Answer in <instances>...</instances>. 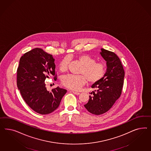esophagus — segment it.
<instances>
[{
    "mask_svg": "<svg viewBox=\"0 0 151 151\" xmlns=\"http://www.w3.org/2000/svg\"><path fill=\"white\" fill-rule=\"evenodd\" d=\"M72 92L74 93V94H75V95H78L80 93V92H76V91H72Z\"/></svg>",
    "mask_w": 151,
    "mask_h": 151,
    "instance_id": "obj_1",
    "label": "esophagus"
}]
</instances>
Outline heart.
<instances>
[{
  "mask_svg": "<svg viewBox=\"0 0 151 151\" xmlns=\"http://www.w3.org/2000/svg\"><path fill=\"white\" fill-rule=\"evenodd\" d=\"M77 59L81 63L82 67L80 73L82 75H67L61 79L64 86L73 90H78L86 82L91 83L99 82L104 78L106 73L105 65L101 62H96L91 56L82 54L77 57ZM69 59L65 58L60 62L59 69L62 73L66 72L68 69Z\"/></svg>",
  "mask_w": 151,
  "mask_h": 151,
  "instance_id": "1",
  "label": "heart"
}]
</instances>
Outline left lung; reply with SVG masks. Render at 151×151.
Masks as SVG:
<instances>
[{"label": "left lung", "mask_w": 151, "mask_h": 151, "mask_svg": "<svg viewBox=\"0 0 151 151\" xmlns=\"http://www.w3.org/2000/svg\"><path fill=\"white\" fill-rule=\"evenodd\" d=\"M101 56L106 61L105 74L100 81L91 86L95 90L86 104V110L92 114H103L110 110L121 95L124 71L119 57L114 52L101 49Z\"/></svg>", "instance_id": "obj_1"}]
</instances>
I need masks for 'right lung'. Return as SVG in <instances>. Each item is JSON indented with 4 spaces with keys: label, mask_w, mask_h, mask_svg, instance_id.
I'll use <instances>...</instances> for the list:
<instances>
[{
    "label": "right lung",
    "mask_w": 151,
    "mask_h": 151,
    "mask_svg": "<svg viewBox=\"0 0 151 151\" xmlns=\"http://www.w3.org/2000/svg\"><path fill=\"white\" fill-rule=\"evenodd\" d=\"M54 61L52 55L40 48L26 52L19 61L17 86L27 105L40 114H49L58 109L67 92L59 87L50 92L45 87L46 78L55 75Z\"/></svg>",
    "instance_id": "right-lung-1"
}]
</instances>
